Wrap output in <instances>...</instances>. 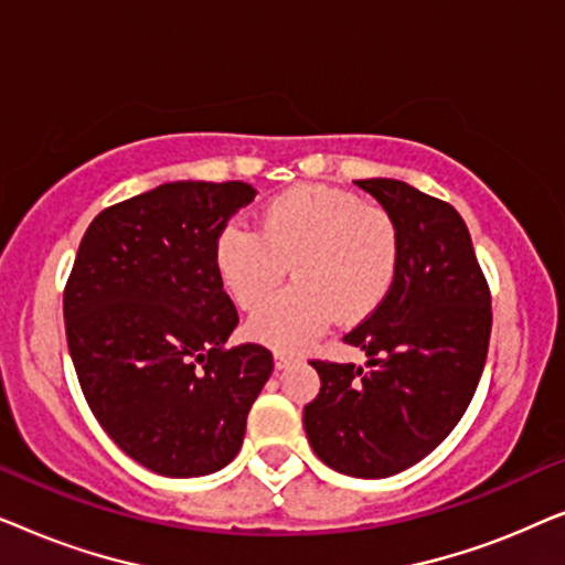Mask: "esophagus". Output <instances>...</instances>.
<instances>
[{"mask_svg":"<svg viewBox=\"0 0 565 565\" xmlns=\"http://www.w3.org/2000/svg\"><path fill=\"white\" fill-rule=\"evenodd\" d=\"M292 362V354H285V352H275V367L277 370H282V367H288Z\"/></svg>","mask_w":565,"mask_h":565,"instance_id":"obj_1","label":"esophagus"}]
</instances>
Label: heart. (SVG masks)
<instances>
[{
    "instance_id": "heart-1",
    "label": "heart",
    "mask_w": 565,
    "mask_h": 565,
    "mask_svg": "<svg viewBox=\"0 0 565 565\" xmlns=\"http://www.w3.org/2000/svg\"><path fill=\"white\" fill-rule=\"evenodd\" d=\"M404 236L396 215L350 190L298 184L275 195L259 231L226 223L213 262L238 308H257L285 273L292 282L249 321V334L275 350H300L337 316L360 323L391 298L401 275Z\"/></svg>"
}]
</instances>
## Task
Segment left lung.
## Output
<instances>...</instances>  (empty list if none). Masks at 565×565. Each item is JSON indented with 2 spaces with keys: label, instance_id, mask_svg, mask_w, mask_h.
Returning <instances> with one entry per match:
<instances>
[{
  "label": "left lung",
  "instance_id": "obj_1",
  "mask_svg": "<svg viewBox=\"0 0 565 565\" xmlns=\"http://www.w3.org/2000/svg\"><path fill=\"white\" fill-rule=\"evenodd\" d=\"M404 236L391 298L344 334L367 367L311 360L321 391L303 408L313 452L339 473L385 478L435 450L481 381L491 290L466 221L450 203L398 180H358Z\"/></svg>",
  "mask_w": 565,
  "mask_h": 565
}]
</instances>
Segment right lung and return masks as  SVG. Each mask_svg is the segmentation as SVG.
Segmentation results:
<instances>
[{"mask_svg": "<svg viewBox=\"0 0 565 565\" xmlns=\"http://www.w3.org/2000/svg\"><path fill=\"white\" fill-rule=\"evenodd\" d=\"M254 195L246 182H167L105 207L66 280L84 398L113 443L159 476L228 466L273 375L267 347H226L238 313L213 262L218 231Z\"/></svg>", "mask_w": 565, "mask_h": 565, "instance_id": "add662e5", "label": "right lung"}]
</instances>
